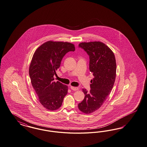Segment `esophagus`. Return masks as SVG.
Returning a JSON list of instances; mask_svg holds the SVG:
<instances>
[{"mask_svg": "<svg viewBox=\"0 0 147 147\" xmlns=\"http://www.w3.org/2000/svg\"><path fill=\"white\" fill-rule=\"evenodd\" d=\"M71 88L72 90H74V91H78V90H79V88L76 87L71 86Z\"/></svg>", "mask_w": 147, "mask_h": 147, "instance_id": "34e87169", "label": "esophagus"}]
</instances>
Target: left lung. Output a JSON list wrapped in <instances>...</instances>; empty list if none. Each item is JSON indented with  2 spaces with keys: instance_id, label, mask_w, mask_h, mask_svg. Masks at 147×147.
Segmentation results:
<instances>
[{
  "instance_id": "left-lung-1",
  "label": "left lung",
  "mask_w": 147,
  "mask_h": 147,
  "mask_svg": "<svg viewBox=\"0 0 147 147\" xmlns=\"http://www.w3.org/2000/svg\"><path fill=\"white\" fill-rule=\"evenodd\" d=\"M79 46L89 55V68L94 78L91 81L90 92L82 89L85 98L78 108L82 112L90 114L101 107L111 91L116 76V62L113 52L101 42H81Z\"/></svg>"
}]
</instances>
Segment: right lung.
Returning <instances> with one entry per match:
<instances>
[{
    "mask_svg": "<svg viewBox=\"0 0 147 147\" xmlns=\"http://www.w3.org/2000/svg\"><path fill=\"white\" fill-rule=\"evenodd\" d=\"M76 50L69 42L47 41L36 50L29 66L31 82L40 104L49 111L59 109L68 92V86L54 81L63 56Z\"/></svg>",
    "mask_w": 147,
    "mask_h": 147,
    "instance_id": "right-lung-1",
    "label": "right lung"
}]
</instances>
